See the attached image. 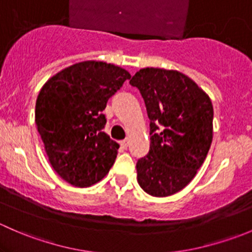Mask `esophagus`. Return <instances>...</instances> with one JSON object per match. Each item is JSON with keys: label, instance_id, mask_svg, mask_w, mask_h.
Here are the masks:
<instances>
[{"label": "esophagus", "instance_id": "1", "mask_svg": "<svg viewBox=\"0 0 252 252\" xmlns=\"http://www.w3.org/2000/svg\"><path fill=\"white\" fill-rule=\"evenodd\" d=\"M119 144H121L122 149H126V147H128V145H129V141L126 139V140H122L121 142H119Z\"/></svg>", "mask_w": 252, "mask_h": 252}]
</instances>
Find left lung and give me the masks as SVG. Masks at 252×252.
<instances>
[{
    "mask_svg": "<svg viewBox=\"0 0 252 252\" xmlns=\"http://www.w3.org/2000/svg\"><path fill=\"white\" fill-rule=\"evenodd\" d=\"M150 119V151L136 162L138 183L151 196L184 189L212 142L213 107L194 80L177 70L144 68L130 79Z\"/></svg>",
    "mask_w": 252,
    "mask_h": 252,
    "instance_id": "left-lung-1",
    "label": "left lung"
}]
</instances>
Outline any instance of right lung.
I'll return each mask as SVG.
<instances>
[{"label":"right lung","mask_w":252,"mask_h":252,"mask_svg":"<svg viewBox=\"0 0 252 252\" xmlns=\"http://www.w3.org/2000/svg\"><path fill=\"white\" fill-rule=\"evenodd\" d=\"M126 79L123 68L85 61L61 70L40 90L37 131L51 166L69 184L91 187L113 166L119 145L102 131V111Z\"/></svg>","instance_id":"obj_1"}]
</instances>
